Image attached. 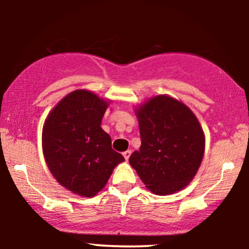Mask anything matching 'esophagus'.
Returning a JSON list of instances; mask_svg holds the SVG:
<instances>
[{"mask_svg":"<svg viewBox=\"0 0 249 249\" xmlns=\"http://www.w3.org/2000/svg\"><path fill=\"white\" fill-rule=\"evenodd\" d=\"M131 150H127V151H125L124 153H123V156H124V158H125V160H128V158H130V156H131Z\"/></svg>","mask_w":249,"mask_h":249,"instance_id":"esophagus-1","label":"esophagus"}]
</instances>
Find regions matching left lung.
Segmentation results:
<instances>
[{
  "label": "left lung",
  "mask_w": 249,
  "mask_h": 249,
  "mask_svg": "<svg viewBox=\"0 0 249 249\" xmlns=\"http://www.w3.org/2000/svg\"><path fill=\"white\" fill-rule=\"evenodd\" d=\"M142 145L130 165L157 196H168L192 181L205 152V133L190 107L168 95L151 97L134 108Z\"/></svg>",
  "instance_id": "left-lung-1"
}]
</instances>
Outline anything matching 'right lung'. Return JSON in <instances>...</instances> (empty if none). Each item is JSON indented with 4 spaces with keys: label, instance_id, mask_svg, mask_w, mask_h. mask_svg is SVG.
Wrapping results in <instances>:
<instances>
[{
    "label": "right lung",
    "instance_id": "1",
    "mask_svg": "<svg viewBox=\"0 0 249 249\" xmlns=\"http://www.w3.org/2000/svg\"><path fill=\"white\" fill-rule=\"evenodd\" d=\"M108 104L92 91L75 90L57 103L43 125L42 150L49 171L77 196H95L125 160L101 127Z\"/></svg>",
    "mask_w": 249,
    "mask_h": 249
}]
</instances>
